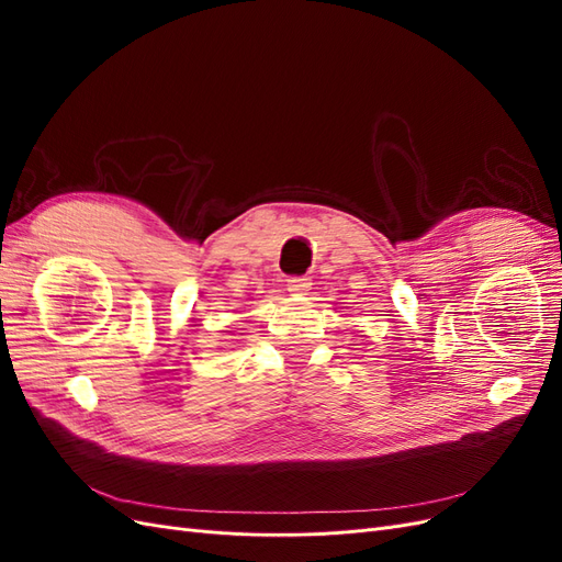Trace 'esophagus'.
Masks as SVG:
<instances>
[{
  "label": "esophagus",
  "instance_id": "34e87169",
  "mask_svg": "<svg viewBox=\"0 0 562 562\" xmlns=\"http://www.w3.org/2000/svg\"><path fill=\"white\" fill-rule=\"evenodd\" d=\"M288 291H291L293 295H307L312 291V279H307V277L288 279Z\"/></svg>",
  "mask_w": 562,
  "mask_h": 562
}]
</instances>
